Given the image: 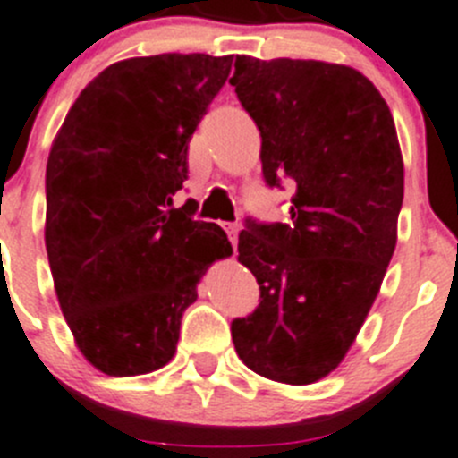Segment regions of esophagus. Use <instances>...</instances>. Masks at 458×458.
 <instances>
[{
	"label": "esophagus",
	"instance_id": "34e87169",
	"mask_svg": "<svg viewBox=\"0 0 458 458\" xmlns=\"http://www.w3.org/2000/svg\"><path fill=\"white\" fill-rule=\"evenodd\" d=\"M224 230L228 233L230 243H233V249H237V237H239V225L237 224H225Z\"/></svg>",
	"mask_w": 458,
	"mask_h": 458
}]
</instances>
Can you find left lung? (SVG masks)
Here are the masks:
<instances>
[{"label":"left lung","instance_id":"obj_1","mask_svg":"<svg viewBox=\"0 0 458 458\" xmlns=\"http://www.w3.org/2000/svg\"><path fill=\"white\" fill-rule=\"evenodd\" d=\"M262 138L268 187L293 182L287 224L239 234L259 307L233 320L239 359L262 377L311 384L344 361L397 242L404 162L379 89L323 61L237 55L230 79Z\"/></svg>","mask_w":458,"mask_h":458}]
</instances>
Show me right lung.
<instances>
[{
  "mask_svg": "<svg viewBox=\"0 0 458 458\" xmlns=\"http://www.w3.org/2000/svg\"><path fill=\"white\" fill-rule=\"evenodd\" d=\"M230 55L126 58L94 76L47 160L45 246L76 348L110 377L176 354L181 318L212 262L233 255L216 224L174 208L187 144Z\"/></svg>",
  "mask_w": 458,
  "mask_h": 458,
  "instance_id": "right-lung-1",
  "label": "right lung"
}]
</instances>
